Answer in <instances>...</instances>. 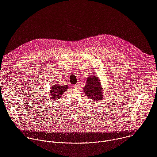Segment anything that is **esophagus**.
Wrapping results in <instances>:
<instances>
[{
    "instance_id": "esophagus-1",
    "label": "esophagus",
    "mask_w": 157,
    "mask_h": 157,
    "mask_svg": "<svg viewBox=\"0 0 157 157\" xmlns=\"http://www.w3.org/2000/svg\"><path fill=\"white\" fill-rule=\"evenodd\" d=\"M78 86H79V84H76L75 85V87H78Z\"/></svg>"
}]
</instances>
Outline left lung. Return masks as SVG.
<instances>
[{
  "mask_svg": "<svg viewBox=\"0 0 157 157\" xmlns=\"http://www.w3.org/2000/svg\"><path fill=\"white\" fill-rule=\"evenodd\" d=\"M99 79L95 76H91L87 79L83 91L86 96L91 99L99 101L102 98L103 92Z\"/></svg>",
  "mask_w": 157,
  "mask_h": 157,
  "instance_id": "1",
  "label": "left lung"
}]
</instances>
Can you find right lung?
<instances>
[{
  "mask_svg": "<svg viewBox=\"0 0 157 157\" xmlns=\"http://www.w3.org/2000/svg\"><path fill=\"white\" fill-rule=\"evenodd\" d=\"M50 96L52 99H57L61 97L62 94L68 89V85L59 86L55 83L52 84Z\"/></svg>",
  "mask_w": 157,
  "mask_h": 157,
  "instance_id": "1",
  "label": "right lung"
}]
</instances>
